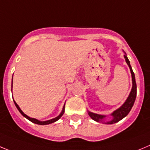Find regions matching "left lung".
Segmentation results:
<instances>
[{"instance_id": "1", "label": "left lung", "mask_w": 150, "mask_h": 150, "mask_svg": "<svg viewBox=\"0 0 150 150\" xmlns=\"http://www.w3.org/2000/svg\"><path fill=\"white\" fill-rule=\"evenodd\" d=\"M124 57H125V62L127 63L128 66H129V69H130L131 74H132V90H131L129 96H128L127 99L125 100V102H124L123 105H122L120 108H119L118 109L114 110V111L110 114V115L112 116L111 120L108 121V122H104V120H105V118L106 117V116L94 114V113H92V112L88 111L89 116H90V117L93 120L96 121V122H105V124L116 123V122L120 121L121 120L123 119L125 117H126V116L129 114V112H130L131 109H132V108L133 107V105H134V101H135V98H136V96H137V85H136L135 77H134V72H133V70H132V67H131L130 65V62H129L126 54L124 55Z\"/></svg>"}]
</instances>
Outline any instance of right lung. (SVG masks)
<instances>
[{
	"mask_svg": "<svg viewBox=\"0 0 150 150\" xmlns=\"http://www.w3.org/2000/svg\"><path fill=\"white\" fill-rule=\"evenodd\" d=\"M12 88H13V81H12ZM13 101H14L15 105H16V108H17V109H18V111H19L20 113H21V114H22V116H24V117H25V118H27V119H28V120H29L30 121V122H33V123L38 124V125H48V124L53 123V122H56V121L58 120L59 119H60V117H61L62 116H63V114H64V111H65V105H64V106H63V110H62V111H61V113H60V115L57 116V117H55V118L52 119V120H47V121H40V120H36V119L31 118V117H28V115H26V114H25V113H24V112H23L22 110H21V108H19V106H18V105H17V103H16V102H15V100H13Z\"/></svg>",
	"mask_w": 150,
	"mask_h": 150,
	"instance_id": "add662e5",
	"label": "right lung"
}]
</instances>
